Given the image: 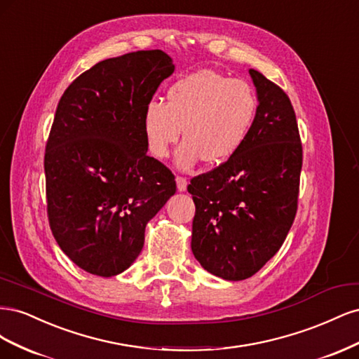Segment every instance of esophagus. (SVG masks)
<instances>
[{
	"instance_id": "esophagus-1",
	"label": "esophagus",
	"mask_w": 359,
	"mask_h": 359,
	"mask_svg": "<svg viewBox=\"0 0 359 359\" xmlns=\"http://www.w3.org/2000/svg\"><path fill=\"white\" fill-rule=\"evenodd\" d=\"M187 178H184V177H177V187H178V190L180 191H184L187 189Z\"/></svg>"
}]
</instances>
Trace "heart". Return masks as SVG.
I'll return each instance as SVG.
<instances>
[{"label":"heart","mask_w":359,"mask_h":359,"mask_svg":"<svg viewBox=\"0 0 359 359\" xmlns=\"http://www.w3.org/2000/svg\"><path fill=\"white\" fill-rule=\"evenodd\" d=\"M166 103L149 100L142 128L149 153L166 158L184 128L177 166L187 170L205 158L220 165L241 148L257 111V95L247 82L214 70H199L170 85Z\"/></svg>","instance_id":"1"}]
</instances>
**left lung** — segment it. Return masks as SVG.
<instances>
[{"label":"left lung","mask_w":359,"mask_h":359,"mask_svg":"<svg viewBox=\"0 0 359 359\" xmlns=\"http://www.w3.org/2000/svg\"><path fill=\"white\" fill-rule=\"evenodd\" d=\"M257 111L241 148L191 178V252L208 273L238 281L283 245L298 210L302 145L287 94L255 69Z\"/></svg>","instance_id":"left-lung-1"}]
</instances>
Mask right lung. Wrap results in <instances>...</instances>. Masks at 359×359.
I'll return each instance as SVG.
<instances>
[{"label": "right lung", "mask_w": 359, "mask_h": 359, "mask_svg": "<svg viewBox=\"0 0 359 359\" xmlns=\"http://www.w3.org/2000/svg\"><path fill=\"white\" fill-rule=\"evenodd\" d=\"M160 49L97 62L60 99L46 142L48 219L60 248L83 271L123 273L147 223L175 194L173 173L147 156L142 114L173 73Z\"/></svg>", "instance_id": "1"}]
</instances>
